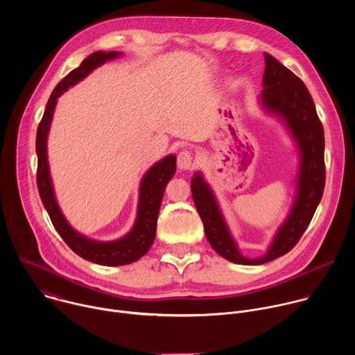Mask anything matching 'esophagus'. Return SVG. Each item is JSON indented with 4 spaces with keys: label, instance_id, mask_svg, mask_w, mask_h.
Segmentation results:
<instances>
[{
    "label": "esophagus",
    "instance_id": "esophagus-1",
    "mask_svg": "<svg viewBox=\"0 0 355 355\" xmlns=\"http://www.w3.org/2000/svg\"><path fill=\"white\" fill-rule=\"evenodd\" d=\"M177 166L181 171H188L193 167V163H192V155L191 151L188 150H182L178 153L177 156Z\"/></svg>",
    "mask_w": 355,
    "mask_h": 355
}]
</instances>
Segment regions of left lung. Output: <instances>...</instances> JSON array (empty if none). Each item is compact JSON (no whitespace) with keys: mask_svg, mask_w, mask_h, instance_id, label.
Returning a JSON list of instances; mask_svg holds the SVG:
<instances>
[{"mask_svg":"<svg viewBox=\"0 0 355 355\" xmlns=\"http://www.w3.org/2000/svg\"><path fill=\"white\" fill-rule=\"evenodd\" d=\"M264 59L266 70L259 104L286 129L297 150L299 163L289 214L263 256L250 259L241 254L204 174L196 171L191 178L192 198L209 244L219 256L241 266L272 261L295 247L315 215L326 180L324 132L306 85L271 55L264 53Z\"/></svg>","mask_w":355,"mask_h":355,"instance_id":"left-lung-1","label":"left lung"}]
</instances>
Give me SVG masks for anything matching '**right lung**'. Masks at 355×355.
<instances>
[{
  "instance_id": "1",
  "label": "right lung",
  "mask_w": 355,
  "mask_h": 355,
  "mask_svg": "<svg viewBox=\"0 0 355 355\" xmlns=\"http://www.w3.org/2000/svg\"><path fill=\"white\" fill-rule=\"evenodd\" d=\"M121 56L122 52H103V50H98V52L84 59L77 69L69 73L56 85L52 95H50L36 133L37 189L43 202V207L50 216V220H52L58 233L76 254L91 263L108 267H118L135 263L150 250L156 237L157 218L166 187L175 174L177 157L174 155L166 156L164 159L151 166L143 175L139 187L137 215L132 229L125 236L116 240L99 241L77 232L67 222L62 209L59 208L47 160V136L50 125H52L59 96L70 87L84 80L96 67L103 66L107 62L115 60Z\"/></svg>"
}]
</instances>
